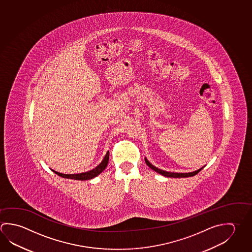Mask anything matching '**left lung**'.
I'll return each instance as SVG.
<instances>
[{
	"label": "left lung",
	"instance_id": "8db88e82",
	"mask_svg": "<svg viewBox=\"0 0 252 252\" xmlns=\"http://www.w3.org/2000/svg\"><path fill=\"white\" fill-rule=\"evenodd\" d=\"M145 162L147 163V165L149 166V167L151 168L153 171L155 172H158V173H160L161 175H163V176L165 177H171V178H186V177H192L194 176L195 174H197L203 167L200 168L198 170H196V171H194V172H186V173H183V172H165V171H163V170H160L158 168L154 166L152 163H150L149 162V160L148 159L145 158Z\"/></svg>",
	"mask_w": 252,
	"mask_h": 252
}]
</instances>
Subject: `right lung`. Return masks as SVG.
<instances>
[{
    "instance_id": "right-lung-1",
    "label": "right lung",
    "mask_w": 252,
    "mask_h": 252,
    "mask_svg": "<svg viewBox=\"0 0 252 252\" xmlns=\"http://www.w3.org/2000/svg\"><path fill=\"white\" fill-rule=\"evenodd\" d=\"M109 158H110V154L109 151L107 152L104 158L102 159V162L98 164L97 166L94 168L93 170L89 171V172H82V173H77V174H63L61 172H56L52 170L56 174H58L59 176L65 178V179H71V180H78V181H87V180H91L94 177L99 175L102 171L107 167V164L109 162Z\"/></svg>"
}]
</instances>
